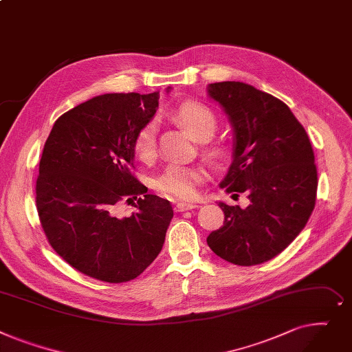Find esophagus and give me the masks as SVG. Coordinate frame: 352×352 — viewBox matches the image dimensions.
Instances as JSON below:
<instances>
[{
	"instance_id": "1",
	"label": "esophagus",
	"mask_w": 352,
	"mask_h": 352,
	"mask_svg": "<svg viewBox=\"0 0 352 352\" xmlns=\"http://www.w3.org/2000/svg\"><path fill=\"white\" fill-rule=\"evenodd\" d=\"M197 204L196 203H186V201H179L175 204V210L176 212H186V210H192L196 209Z\"/></svg>"
}]
</instances>
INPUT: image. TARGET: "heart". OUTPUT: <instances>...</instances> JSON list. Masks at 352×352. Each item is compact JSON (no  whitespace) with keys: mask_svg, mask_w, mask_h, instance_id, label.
I'll return each mask as SVG.
<instances>
[{"mask_svg":"<svg viewBox=\"0 0 352 352\" xmlns=\"http://www.w3.org/2000/svg\"><path fill=\"white\" fill-rule=\"evenodd\" d=\"M175 118L197 140H208L217 131L216 113L200 102H184L176 109ZM156 122L151 120L136 135L133 151L135 155L148 162L156 151ZM204 155L214 163H223L230 155V146L223 142H213L203 146ZM204 180V170L200 166H186L172 163L155 180L156 189L175 199H192L197 186Z\"/></svg>","mask_w":352,"mask_h":352,"instance_id":"obj_1","label":"heart"}]
</instances>
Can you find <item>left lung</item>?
<instances>
[{"label": "left lung", "instance_id": "8db88e82", "mask_svg": "<svg viewBox=\"0 0 352 352\" xmlns=\"http://www.w3.org/2000/svg\"><path fill=\"white\" fill-rule=\"evenodd\" d=\"M234 133L232 166L220 188L249 206L219 203L224 223L208 237L210 249L237 265L278 256L304 229L317 199L314 151L304 126L278 98L243 82L209 85Z\"/></svg>", "mask_w": 352, "mask_h": 352}]
</instances>
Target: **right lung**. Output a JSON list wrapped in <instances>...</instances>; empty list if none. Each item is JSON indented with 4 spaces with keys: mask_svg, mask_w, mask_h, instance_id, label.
Here are the masks:
<instances>
[{
    "mask_svg": "<svg viewBox=\"0 0 352 352\" xmlns=\"http://www.w3.org/2000/svg\"><path fill=\"white\" fill-rule=\"evenodd\" d=\"M157 99V92L95 96L60 115L45 142L35 186L41 226L56 254L95 280L140 276L173 217L169 200L146 195L133 172L135 138ZM120 202H132L137 213L118 218Z\"/></svg>",
    "mask_w": 352,
    "mask_h": 352,
    "instance_id": "obj_1",
    "label": "right lung"
}]
</instances>
